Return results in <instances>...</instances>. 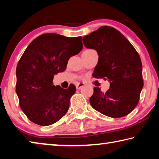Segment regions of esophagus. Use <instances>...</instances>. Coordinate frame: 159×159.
<instances>
[{
	"mask_svg": "<svg viewBox=\"0 0 159 159\" xmlns=\"http://www.w3.org/2000/svg\"><path fill=\"white\" fill-rule=\"evenodd\" d=\"M83 86H84V83H77V84L76 85V88L77 90H79V89H80V88H81L82 87H83Z\"/></svg>",
	"mask_w": 159,
	"mask_h": 159,
	"instance_id": "34e87169",
	"label": "esophagus"
}]
</instances>
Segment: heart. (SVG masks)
<instances>
[{"label": "heart", "instance_id": "heart-1", "mask_svg": "<svg viewBox=\"0 0 159 159\" xmlns=\"http://www.w3.org/2000/svg\"><path fill=\"white\" fill-rule=\"evenodd\" d=\"M91 50H93L88 49V50H85V51H84V52H89V51H91Z\"/></svg>", "mask_w": 159, "mask_h": 159}]
</instances>
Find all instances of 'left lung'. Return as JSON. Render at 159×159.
Masks as SVG:
<instances>
[{
	"instance_id": "left-lung-1",
	"label": "left lung",
	"mask_w": 159,
	"mask_h": 159,
	"mask_svg": "<svg viewBox=\"0 0 159 159\" xmlns=\"http://www.w3.org/2000/svg\"><path fill=\"white\" fill-rule=\"evenodd\" d=\"M83 41L85 48L95 50L99 55L93 76L110 83L104 93L94 88L90 105L111 118L130 114L138 105L144 85L138 53L120 31L111 26H102L83 37Z\"/></svg>"
}]
</instances>
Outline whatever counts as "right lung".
<instances>
[{
    "mask_svg": "<svg viewBox=\"0 0 159 159\" xmlns=\"http://www.w3.org/2000/svg\"><path fill=\"white\" fill-rule=\"evenodd\" d=\"M82 38L42 34L32 41L19 61L16 93L20 106L36 124L52 125L66 114L76 87L53 85L55 75L63 72L69 58L82 50Z\"/></svg>",
    "mask_w": 159,
    "mask_h": 159,
    "instance_id": "add662e5",
    "label": "right lung"
}]
</instances>
